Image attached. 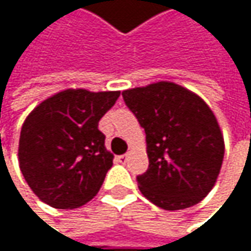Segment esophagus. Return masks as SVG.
<instances>
[{
    "label": "esophagus",
    "instance_id": "1",
    "mask_svg": "<svg viewBox=\"0 0 251 251\" xmlns=\"http://www.w3.org/2000/svg\"><path fill=\"white\" fill-rule=\"evenodd\" d=\"M127 158H129V154H124V155H119V157H118V161H119L121 164H125L126 161H127Z\"/></svg>",
    "mask_w": 251,
    "mask_h": 251
}]
</instances>
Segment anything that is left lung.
Listing matches in <instances>:
<instances>
[{
  "label": "left lung",
  "mask_w": 251,
  "mask_h": 251,
  "mask_svg": "<svg viewBox=\"0 0 251 251\" xmlns=\"http://www.w3.org/2000/svg\"><path fill=\"white\" fill-rule=\"evenodd\" d=\"M122 96L147 133L150 166L138 176L141 193L166 211L199 203L215 186L226 152L211 107L170 81L129 88Z\"/></svg>",
  "instance_id": "1"
}]
</instances>
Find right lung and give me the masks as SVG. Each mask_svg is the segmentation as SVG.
<instances>
[{
  "label": "right lung",
  "instance_id": "right-lung-1",
  "mask_svg": "<svg viewBox=\"0 0 251 251\" xmlns=\"http://www.w3.org/2000/svg\"><path fill=\"white\" fill-rule=\"evenodd\" d=\"M119 96L121 91L67 88L28 113L20 132L19 163L42 202L75 209L97 195L113 166L99 121Z\"/></svg>",
  "mask_w": 251,
  "mask_h": 251
}]
</instances>
